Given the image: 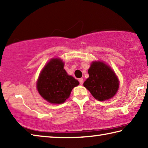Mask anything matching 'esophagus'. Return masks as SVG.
Masks as SVG:
<instances>
[{"label":"esophagus","instance_id":"1","mask_svg":"<svg viewBox=\"0 0 148 148\" xmlns=\"http://www.w3.org/2000/svg\"><path fill=\"white\" fill-rule=\"evenodd\" d=\"M79 82L80 85H82L84 84V79L83 78H79Z\"/></svg>","mask_w":148,"mask_h":148}]
</instances>
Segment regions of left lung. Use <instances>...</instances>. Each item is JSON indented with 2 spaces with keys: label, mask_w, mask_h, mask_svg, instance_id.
Listing matches in <instances>:
<instances>
[{
  "label": "left lung",
  "mask_w": 148,
  "mask_h": 148,
  "mask_svg": "<svg viewBox=\"0 0 148 148\" xmlns=\"http://www.w3.org/2000/svg\"><path fill=\"white\" fill-rule=\"evenodd\" d=\"M89 77L84 83L95 99L104 101L113 97L119 88V80L109 66L102 61L92 62L88 70Z\"/></svg>",
  "instance_id": "left-lung-1"
}]
</instances>
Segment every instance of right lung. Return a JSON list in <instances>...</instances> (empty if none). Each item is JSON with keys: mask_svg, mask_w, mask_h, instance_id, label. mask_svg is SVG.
I'll list each match as a JSON object with an SVG mask.
<instances>
[{"mask_svg": "<svg viewBox=\"0 0 148 148\" xmlns=\"http://www.w3.org/2000/svg\"><path fill=\"white\" fill-rule=\"evenodd\" d=\"M61 59L54 58L45 65L37 80L39 94L51 104H62L69 98L72 89L79 82L69 76Z\"/></svg>", "mask_w": 148, "mask_h": 148, "instance_id": "add662e5", "label": "right lung"}]
</instances>
